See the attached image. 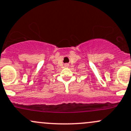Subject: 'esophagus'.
Returning <instances> with one entry per match:
<instances>
[{
    "instance_id": "34e87169",
    "label": "esophagus",
    "mask_w": 131,
    "mask_h": 131,
    "mask_svg": "<svg viewBox=\"0 0 131 131\" xmlns=\"http://www.w3.org/2000/svg\"><path fill=\"white\" fill-rule=\"evenodd\" d=\"M64 66H65V67H68V63H66V64H64Z\"/></svg>"
}]
</instances>
